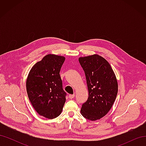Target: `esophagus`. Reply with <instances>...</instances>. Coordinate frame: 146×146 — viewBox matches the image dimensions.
I'll use <instances>...</instances> for the list:
<instances>
[{
  "instance_id": "34e87169",
  "label": "esophagus",
  "mask_w": 146,
  "mask_h": 146,
  "mask_svg": "<svg viewBox=\"0 0 146 146\" xmlns=\"http://www.w3.org/2000/svg\"><path fill=\"white\" fill-rule=\"evenodd\" d=\"M75 97V94H69V98L70 99H72L74 98Z\"/></svg>"
}]
</instances>
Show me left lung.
Here are the masks:
<instances>
[{
    "mask_svg": "<svg viewBox=\"0 0 146 146\" xmlns=\"http://www.w3.org/2000/svg\"><path fill=\"white\" fill-rule=\"evenodd\" d=\"M78 61L85 72L89 92L80 112L86 119L96 121L108 113L116 100V77L109 63L101 56L80 57Z\"/></svg>",
    "mask_w": 146,
    "mask_h": 146,
    "instance_id": "left-lung-1",
    "label": "left lung"
}]
</instances>
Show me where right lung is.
Returning <instances> with one entry per match:
<instances>
[{
  "label": "right lung",
  "mask_w": 146,
  "mask_h": 146,
  "mask_svg": "<svg viewBox=\"0 0 146 146\" xmlns=\"http://www.w3.org/2000/svg\"><path fill=\"white\" fill-rule=\"evenodd\" d=\"M65 57L46 55L31 69L26 82L29 99L39 114L47 119L58 117L66 102L60 72Z\"/></svg>",
  "instance_id": "right-lung-1"
}]
</instances>
